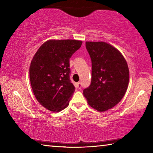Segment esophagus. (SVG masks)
Instances as JSON below:
<instances>
[{
  "label": "esophagus",
  "mask_w": 153,
  "mask_h": 153,
  "mask_svg": "<svg viewBox=\"0 0 153 153\" xmlns=\"http://www.w3.org/2000/svg\"><path fill=\"white\" fill-rule=\"evenodd\" d=\"M77 88H79V89H80L82 88V84H81V83L80 82H78V83H77Z\"/></svg>",
  "instance_id": "34e87169"
}]
</instances>
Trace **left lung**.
Instances as JSON below:
<instances>
[{"label": "left lung", "mask_w": 153, "mask_h": 153, "mask_svg": "<svg viewBox=\"0 0 153 153\" xmlns=\"http://www.w3.org/2000/svg\"><path fill=\"white\" fill-rule=\"evenodd\" d=\"M86 47L92 61V80L83 94L90 107L103 112L115 107L125 95L129 79L128 63L108 43L86 42Z\"/></svg>", "instance_id": "8db88e82"}]
</instances>
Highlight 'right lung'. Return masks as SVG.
<instances>
[{"label":"right lung","instance_id":"right-lung-1","mask_svg":"<svg viewBox=\"0 0 153 153\" xmlns=\"http://www.w3.org/2000/svg\"><path fill=\"white\" fill-rule=\"evenodd\" d=\"M82 41L49 40L41 45L30 66L33 94L41 105L59 112L69 105L75 87L69 78V59Z\"/></svg>","mask_w":153,"mask_h":153}]
</instances>
